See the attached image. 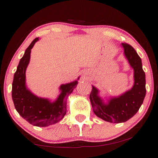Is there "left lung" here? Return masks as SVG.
<instances>
[{
	"label": "left lung",
	"instance_id": "left-lung-1",
	"mask_svg": "<svg viewBox=\"0 0 158 158\" xmlns=\"http://www.w3.org/2000/svg\"><path fill=\"white\" fill-rule=\"evenodd\" d=\"M124 55L134 69L135 84L131 90L104 104L98 96V90L93 86L90 94L93 110L98 117L111 123L125 122L139 111L146 94L145 73L142 60L135 49L127 43H122Z\"/></svg>",
	"mask_w": 158,
	"mask_h": 158
}]
</instances>
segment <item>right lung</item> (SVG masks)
<instances>
[{
  "instance_id": "1",
  "label": "right lung",
  "mask_w": 158,
  "mask_h": 158,
  "mask_svg": "<svg viewBox=\"0 0 158 158\" xmlns=\"http://www.w3.org/2000/svg\"><path fill=\"white\" fill-rule=\"evenodd\" d=\"M38 40L37 37L32 41L20 60L12 83V99L15 109L29 124L47 127L60 122L65 115L67 98L77 86V81L60 86L61 94L53 103L34 96L26 88V69L29 62L31 49Z\"/></svg>"
}]
</instances>
